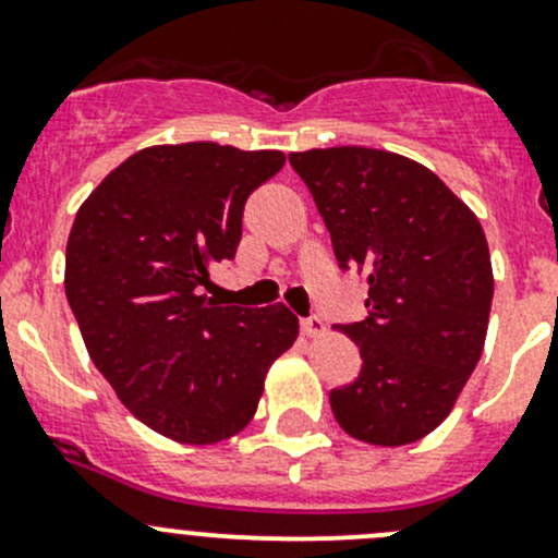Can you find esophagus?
<instances>
[{
	"mask_svg": "<svg viewBox=\"0 0 558 558\" xmlns=\"http://www.w3.org/2000/svg\"><path fill=\"white\" fill-rule=\"evenodd\" d=\"M302 331H305L307 337H320L326 331V324L318 318V315H311V318H302Z\"/></svg>",
	"mask_w": 558,
	"mask_h": 558,
	"instance_id": "esophagus-1",
	"label": "esophagus"
}]
</instances>
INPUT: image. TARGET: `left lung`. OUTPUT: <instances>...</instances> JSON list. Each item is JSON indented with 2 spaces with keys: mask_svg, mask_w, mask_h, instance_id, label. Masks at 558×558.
Segmentation results:
<instances>
[{
  "mask_svg": "<svg viewBox=\"0 0 558 558\" xmlns=\"http://www.w3.org/2000/svg\"><path fill=\"white\" fill-rule=\"evenodd\" d=\"M340 269L367 275V318L340 324L362 353L331 388L337 424L408 446L446 421L483 353L494 275L475 213L424 165L359 145L291 154Z\"/></svg>",
  "mask_w": 558,
  "mask_h": 558,
  "instance_id": "1",
  "label": "left lung"
}]
</instances>
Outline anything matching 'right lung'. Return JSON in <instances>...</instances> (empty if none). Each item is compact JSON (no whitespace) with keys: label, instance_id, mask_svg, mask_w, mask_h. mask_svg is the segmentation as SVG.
<instances>
[{"label":"right lung","instance_id":"add662e5","mask_svg":"<svg viewBox=\"0 0 558 558\" xmlns=\"http://www.w3.org/2000/svg\"><path fill=\"white\" fill-rule=\"evenodd\" d=\"M283 165L280 150L154 145L107 174L72 223L64 291L92 362L170 440L210 446L245 429L300 335L286 305L199 294L207 269L234 258L247 196Z\"/></svg>","mask_w":558,"mask_h":558}]
</instances>
